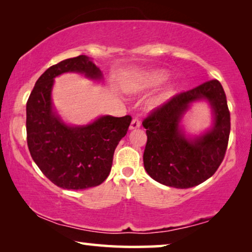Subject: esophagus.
I'll list each match as a JSON object with an SVG mask.
<instances>
[{
	"label": "esophagus",
	"mask_w": 252,
	"mask_h": 252,
	"mask_svg": "<svg viewBox=\"0 0 252 252\" xmlns=\"http://www.w3.org/2000/svg\"><path fill=\"white\" fill-rule=\"evenodd\" d=\"M141 126V122H140L139 118H133V120L131 121V125H130V130H134V129H138Z\"/></svg>",
	"instance_id": "34e87169"
}]
</instances>
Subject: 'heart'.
Instances as JSON below:
<instances>
[{
    "instance_id": "b5f03b06",
    "label": "heart",
    "mask_w": 252,
    "mask_h": 252,
    "mask_svg": "<svg viewBox=\"0 0 252 252\" xmlns=\"http://www.w3.org/2000/svg\"><path fill=\"white\" fill-rule=\"evenodd\" d=\"M168 78V74L165 72L162 71H156V72H151V73H148L146 75L141 76V78H138L134 80V82H132L131 84V89L134 91H141L144 90V89L148 88H152V87H157V85L161 84L162 82H164ZM174 93H176V88H169L167 91L164 93H162V95L159 97V102H163L170 99Z\"/></svg>"
}]
</instances>
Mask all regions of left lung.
Instances as JSON below:
<instances>
[{"instance_id":"1","label":"left lung","mask_w":252,"mask_h":252,"mask_svg":"<svg viewBox=\"0 0 252 252\" xmlns=\"http://www.w3.org/2000/svg\"><path fill=\"white\" fill-rule=\"evenodd\" d=\"M207 99L214 110L213 129L198 138H186L180 121L194 100ZM147 129L144 169L162 185L187 189L212 177L222 162L230 134V112L223 88L210 80L173 95L153 109L142 122Z\"/></svg>"}]
</instances>
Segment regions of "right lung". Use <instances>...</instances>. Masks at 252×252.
<instances>
[{
	"label": "right lung",
	"mask_w": 252,
	"mask_h": 252,
	"mask_svg": "<svg viewBox=\"0 0 252 252\" xmlns=\"http://www.w3.org/2000/svg\"><path fill=\"white\" fill-rule=\"evenodd\" d=\"M65 72H78L93 80L102 78L99 67L85 55L50 66L37 79L27 102L28 147L51 182L63 189L83 190L108 178L114 150L132 118L104 116L88 126H66L53 112L51 100L54 78Z\"/></svg>",
	"instance_id": "1"
}]
</instances>
